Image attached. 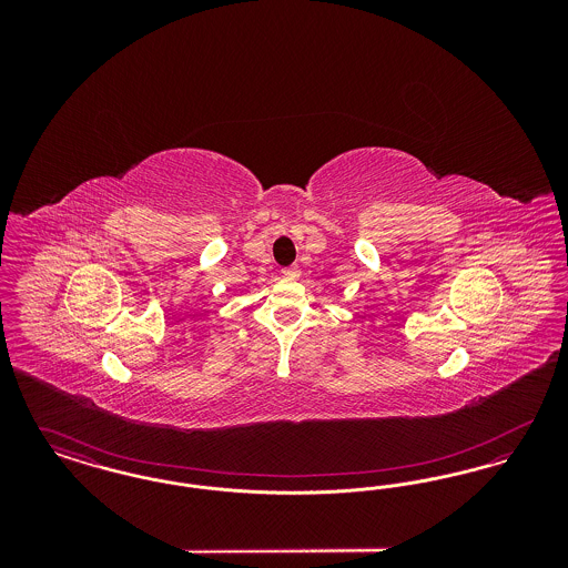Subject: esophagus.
<instances>
[{
  "instance_id": "1",
  "label": "esophagus",
  "mask_w": 568,
  "mask_h": 568,
  "mask_svg": "<svg viewBox=\"0 0 568 568\" xmlns=\"http://www.w3.org/2000/svg\"><path fill=\"white\" fill-rule=\"evenodd\" d=\"M281 274H283L285 278H297V276H300V268H297V266H290V268H283Z\"/></svg>"
}]
</instances>
